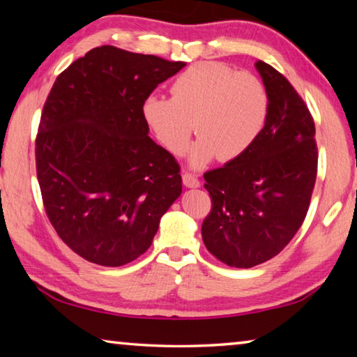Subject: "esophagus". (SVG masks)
I'll return each mask as SVG.
<instances>
[{
	"instance_id": "1",
	"label": "esophagus",
	"mask_w": 357,
	"mask_h": 357,
	"mask_svg": "<svg viewBox=\"0 0 357 357\" xmlns=\"http://www.w3.org/2000/svg\"><path fill=\"white\" fill-rule=\"evenodd\" d=\"M183 183L185 187H189V189H197V187H200V181H198V178L193 176V174H190V173L183 174Z\"/></svg>"
}]
</instances>
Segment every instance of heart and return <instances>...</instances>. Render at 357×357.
<instances>
[{"mask_svg": "<svg viewBox=\"0 0 357 357\" xmlns=\"http://www.w3.org/2000/svg\"><path fill=\"white\" fill-rule=\"evenodd\" d=\"M170 91L172 99L157 94L144 98L143 119L173 155L184 153L195 124L200 138L189 151L193 170L215 157L228 162L245 154L268 119L269 98L261 80L222 63L190 66L176 77Z\"/></svg>", "mask_w": 357, "mask_h": 357, "instance_id": "b5f03b06", "label": "heart"}]
</instances>
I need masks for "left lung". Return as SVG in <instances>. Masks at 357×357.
I'll use <instances>...</instances> for the list:
<instances>
[{
  "label": "left lung",
  "instance_id": "left-lung-1",
  "mask_svg": "<svg viewBox=\"0 0 357 357\" xmlns=\"http://www.w3.org/2000/svg\"><path fill=\"white\" fill-rule=\"evenodd\" d=\"M268 91V119L252 148L204 173L213 209L202 225L206 249L222 263L252 268L293 239L317 179L315 123L280 72L255 63Z\"/></svg>",
  "mask_w": 357,
  "mask_h": 357
}]
</instances>
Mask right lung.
I'll return each mask as SVG.
<instances>
[{"label":"right lung","instance_id":"1","mask_svg":"<svg viewBox=\"0 0 357 357\" xmlns=\"http://www.w3.org/2000/svg\"><path fill=\"white\" fill-rule=\"evenodd\" d=\"M184 66L102 45L53 83L36 138L38 179L58 236L88 261H134L183 192L179 165L148 137L142 105Z\"/></svg>","mask_w":357,"mask_h":357}]
</instances>
